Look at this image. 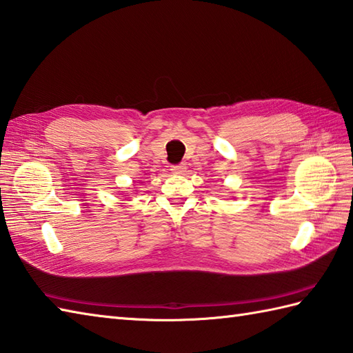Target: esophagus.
I'll list each match as a JSON object with an SVG mask.
<instances>
[{
	"instance_id": "1",
	"label": "esophagus",
	"mask_w": 353,
	"mask_h": 353,
	"mask_svg": "<svg viewBox=\"0 0 353 353\" xmlns=\"http://www.w3.org/2000/svg\"><path fill=\"white\" fill-rule=\"evenodd\" d=\"M186 170L185 163H179V165H172L171 167V171L176 172V174H182V172Z\"/></svg>"
}]
</instances>
